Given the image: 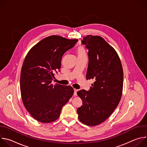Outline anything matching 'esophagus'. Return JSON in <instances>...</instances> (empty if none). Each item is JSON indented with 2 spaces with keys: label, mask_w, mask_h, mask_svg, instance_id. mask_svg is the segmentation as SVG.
Wrapping results in <instances>:
<instances>
[{
  "label": "esophagus",
  "mask_w": 147,
  "mask_h": 147,
  "mask_svg": "<svg viewBox=\"0 0 147 147\" xmlns=\"http://www.w3.org/2000/svg\"><path fill=\"white\" fill-rule=\"evenodd\" d=\"M78 91V90L77 89H74V95L76 96L77 95V92Z\"/></svg>",
  "instance_id": "esophagus-1"
}]
</instances>
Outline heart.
I'll use <instances>...</instances> for the list:
<instances>
[{"label": "heart", "instance_id": "b5f03b06", "mask_svg": "<svg viewBox=\"0 0 147 147\" xmlns=\"http://www.w3.org/2000/svg\"><path fill=\"white\" fill-rule=\"evenodd\" d=\"M77 53H78V56H80V55H86V50H85L84 48L83 47H80L78 48Z\"/></svg>", "mask_w": 147, "mask_h": 147}]
</instances>
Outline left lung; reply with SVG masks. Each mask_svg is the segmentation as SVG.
<instances>
[{"mask_svg":"<svg viewBox=\"0 0 147 147\" xmlns=\"http://www.w3.org/2000/svg\"><path fill=\"white\" fill-rule=\"evenodd\" d=\"M81 43L88 50L86 78L94 82L88 91L77 92L82 101L77 112L80 121L94 126L106 120L117 108L121 98L123 71L117 52L101 36L89 35Z\"/></svg>","mask_w":147,"mask_h":147,"instance_id":"obj_1","label":"left lung"}]
</instances>
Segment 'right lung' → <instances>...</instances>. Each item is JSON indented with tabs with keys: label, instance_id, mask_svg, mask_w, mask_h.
I'll return each instance as SVG.
<instances>
[{
	"label": "right lung",
	"instance_id": "obj_1",
	"mask_svg": "<svg viewBox=\"0 0 147 147\" xmlns=\"http://www.w3.org/2000/svg\"><path fill=\"white\" fill-rule=\"evenodd\" d=\"M77 41L49 36L34 46L25 58L20 75L21 95L26 109L40 122L57 120L74 93L70 86L51 82L55 73L60 71L62 56Z\"/></svg>",
	"mask_w": 147,
	"mask_h": 147
}]
</instances>
